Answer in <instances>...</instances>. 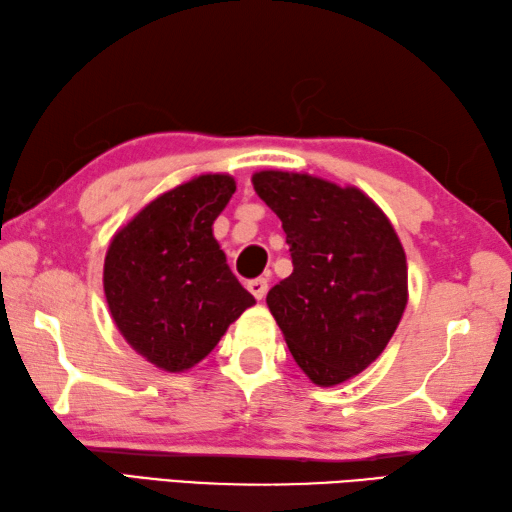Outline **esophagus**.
<instances>
[{"mask_svg": "<svg viewBox=\"0 0 512 512\" xmlns=\"http://www.w3.org/2000/svg\"><path fill=\"white\" fill-rule=\"evenodd\" d=\"M247 289L254 293L256 300H263L265 295H267V291H269V280H267V278H254V280H249V282H247Z\"/></svg>", "mask_w": 512, "mask_h": 512, "instance_id": "obj_1", "label": "esophagus"}]
</instances>
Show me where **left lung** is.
I'll list each match as a JSON object with an SVG mask.
<instances>
[{"instance_id": "left-lung-1", "label": "left lung", "mask_w": 512, "mask_h": 512, "mask_svg": "<svg viewBox=\"0 0 512 512\" xmlns=\"http://www.w3.org/2000/svg\"><path fill=\"white\" fill-rule=\"evenodd\" d=\"M256 195L278 214L293 274L267 293L295 363L331 388L388 346L407 304V263L390 219L355 186L260 170Z\"/></svg>"}]
</instances>
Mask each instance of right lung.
<instances>
[{"label":"right lung","mask_w":512,"mask_h":512,"mask_svg":"<svg viewBox=\"0 0 512 512\" xmlns=\"http://www.w3.org/2000/svg\"><path fill=\"white\" fill-rule=\"evenodd\" d=\"M234 190L230 175H199L153 199L109 243L102 285L113 322L166 372L206 359L256 304L212 234Z\"/></svg>","instance_id":"right-lung-1"}]
</instances>
